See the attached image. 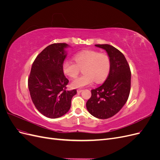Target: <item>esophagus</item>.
<instances>
[{
	"label": "esophagus",
	"mask_w": 160,
	"mask_h": 160,
	"mask_svg": "<svg viewBox=\"0 0 160 160\" xmlns=\"http://www.w3.org/2000/svg\"><path fill=\"white\" fill-rule=\"evenodd\" d=\"M77 93H81V92L83 91V90L81 89H77Z\"/></svg>",
	"instance_id": "obj_1"
}]
</instances>
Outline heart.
Instances as JSON below:
<instances>
[{"label":"heart","mask_w":160,"mask_h":160,"mask_svg":"<svg viewBox=\"0 0 160 160\" xmlns=\"http://www.w3.org/2000/svg\"><path fill=\"white\" fill-rule=\"evenodd\" d=\"M74 62L67 60L62 65L64 74L71 78H75L82 69L83 75L72 81L71 86L81 88L95 83H99L108 77L110 70V59L106 53L94 50H85L76 53Z\"/></svg>","instance_id":"heart-1"}]
</instances>
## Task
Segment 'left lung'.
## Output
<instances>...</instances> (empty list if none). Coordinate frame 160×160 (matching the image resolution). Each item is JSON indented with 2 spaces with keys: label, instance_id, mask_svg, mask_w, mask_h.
<instances>
[{
  "label": "left lung",
  "instance_id": "1",
  "mask_svg": "<svg viewBox=\"0 0 160 160\" xmlns=\"http://www.w3.org/2000/svg\"><path fill=\"white\" fill-rule=\"evenodd\" d=\"M107 52L110 70L107 79L99 88L91 90L86 107L98 119H108L118 113L128 99L131 89V71L122 52L108 44L95 45Z\"/></svg>",
  "mask_w": 160,
  "mask_h": 160
}]
</instances>
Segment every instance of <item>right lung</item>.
Wrapping results in <instances>:
<instances>
[{
  "mask_svg": "<svg viewBox=\"0 0 160 160\" xmlns=\"http://www.w3.org/2000/svg\"><path fill=\"white\" fill-rule=\"evenodd\" d=\"M66 43H54L47 47L34 61L28 86L35 108L47 118L55 119L68 112L77 90L67 91L69 80L62 72L67 56Z\"/></svg>",
  "mask_w": 160,
  "mask_h": 160,
  "instance_id": "obj_1",
  "label": "right lung"
}]
</instances>
